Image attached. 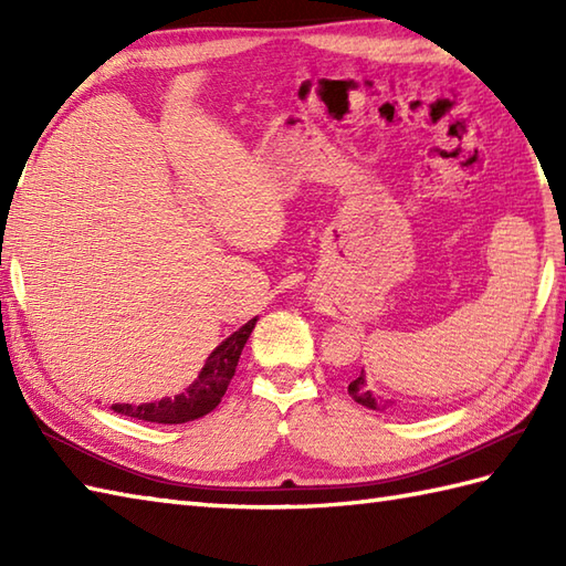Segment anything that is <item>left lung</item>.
I'll return each mask as SVG.
<instances>
[{"instance_id": "8db88e82", "label": "left lung", "mask_w": 566, "mask_h": 566, "mask_svg": "<svg viewBox=\"0 0 566 566\" xmlns=\"http://www.w3.org/2000/svg\"><path fill=\"white\" fill-rule=\"evenodd\" d=\"M347 394H350L357 403H363V406H367V408H377V411H381V408H387V406H394V401H384V403L377 401V396L371 394L369 387H367L365 369L359 371V377H355V379L350 381V387H347Z\"/></svg>"}]
</instances>
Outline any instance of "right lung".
Returning <instances> with one entry per match:
<instances>
[{
	"label": "right lung",
	"mask_w": 566,
	"mask_h": 566,
	"mask_svg": "<svg viewBox=\"0 0 566 566\" xmlns=\"http://www.w3.org/2000/svg\"><path fill=\"white\" fill-rule=\"evenodd\" d=\"M258 316L250 318L245 326H240L235 333L228 335V338L216 347V350L207 357L199 377L189 384V387L177 394V396H165L160 401L153 403H114L112 411L130 416L138 420H146V423H163V426H177V423H189V420H197L201 416L211 413L216 406L221 403L223 394L231 384L240 353L250 338L252 328H255Z\"/></svg>",
	"instance_id": "add662e5"
}]
</instances>
